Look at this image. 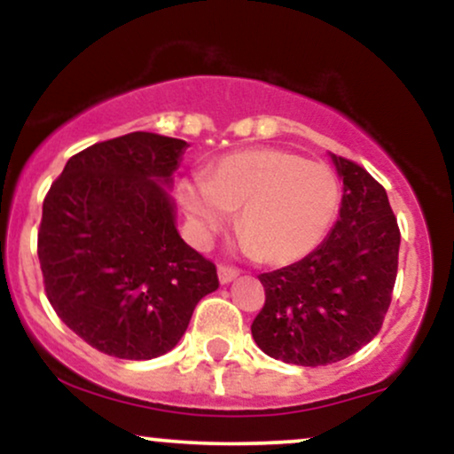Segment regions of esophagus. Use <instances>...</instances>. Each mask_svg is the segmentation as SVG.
<instances>
[{
    "label": "esophagus",
    "mask_w": 454,
    "mask_h": 454,
    "mask_svg": "<svg viewBox=\"0 0 454 454\" xmlns=\"http://www.w3.org/2000/svg\"><path fill=\"white\" fill-rule=\"evenodd\" d=\"M217 278H220V284H231L239 278V270L232 267H220L217 269Z\"/></svg>",
    "instance_id": "1"
}]
</instances>
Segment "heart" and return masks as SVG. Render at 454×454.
<instances>
[{"label":"heart","mask_w":454,"mask_h":454,"mask_svg":"<svg viewBox=\"0 0 454 454\" xmlns=\"http://www.w3.org/2000/svg\"><path fill=\"white\" fill-rule=\"evenodd\" d=\"M176 198L196 237L205 239L241 209L243 247L269 264H293L325 241L340 209V184L326 166L256 149L222 158L205 181H181Z\"/></svg>","instance_id":"b5f03b06"}]
</instances>
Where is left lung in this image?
I'll return each mask as SVG.
<instances>
[{
	"label": "left lung",
	"mask_w": 454,
	"mask_h": 454,
	"mask_svg": "<svg viewBox=\"0 0 454 454\" xmlns=\"http://www.w3.org/2000/svg\"><path fill=\"white\" fill-rule=\"evenodd\" d=\"M343 181L340 217L309 256L262 273L254 341L278 361L317 367L361 350L390 305L401 234L387 190L367 170L331 153Z\"/></svg>",
	"instance_id": "1"
}]
</instances>
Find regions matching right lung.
I'll use <instances>...</instances> for the list:
<instances>
[{
	"mask_svg": "<svg viewBox=\"0 0 454 454\" xmlns=\"http://www.w3.org/2000/svg\"><path fill=\"white\" fill-rule=\"evenodd\" d=\"M185 140L132 132L67 160L43 205L38 258L57 316L108 356L149 361L215 293V264L176 231L170 198Z\"/></svg>",
	"mask_w": 454,
	"mask_h": 454,
	"instance_id": "obj_1",
	"label": "right lung"
}]
</instances>
